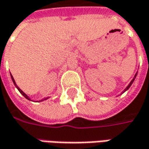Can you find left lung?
Segmentation results:
<instances>
[{
  "instance_id": "1",
  "label": "left lung",
  "mask_w": 149,
  "mask_h": 149,
  "mask_svg": "<svg viewBox=\"0 0 149 149\" xmlns=\"http://www.w3.org/2000/svg\"><path fill=\"white\" fill-rule=\"evenodd\" d=\"M137 73H138V72H136L135 75H134V78H133V79L131 80V81H130V84L128 85V86H126L125 89V90L123 91V93H124L125 91H126L128 90V89H129V88H130V86H131V85L133 84V82H134V80H135V78H136V76H137Z\"/></svg>"
}]
</instances>
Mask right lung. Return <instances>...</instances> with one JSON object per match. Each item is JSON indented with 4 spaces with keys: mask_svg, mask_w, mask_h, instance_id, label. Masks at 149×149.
I'll return each instance as SVG.
<instances>
[{
    "mask_svg": "<svg viewBox=\"0 0 149 149\" xmlns=\"http://www.w3.org/2000/svg\"><path fill=\"white\" fill-rule=\"evenodd\" d=\"M10 77H11V79H12V81H13V83H14V84H15V87H16V88H17V89H18L19 91V92H20V93H21V95H23L24 96V97H25V98H26V99H27V100H32V101H33V100H31V99H30V98H29V97L28 95H26V94H25V93H24V92L23 91L21 90V89H20V88H19V87L18 86H17V85H16V83H15V79H14L13 76H12V75L10 74ZM47 99H48V98H44V99H42V100H36V101H37V102H39V101H43V100H47Z\"/></svg>",
    "mask_w": 149,
    "mask_h": 149,
    "instance_id": "obj_1",
    "label": "right lung"
}]
</instances>
